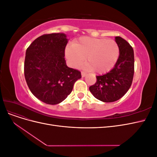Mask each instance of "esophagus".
Wrapping results in <instances>:
<instances>
[{"label":"esophagus","mask_w":157,"mask_h":157,"mask_svg":"<svg viewBox=\"0 0 157 157\" xmlns=\"http://www.w3.org/2000/svg\"><path fill=\"white\" fill-rule=\"evenodd\" d=\"M86 74H87V73H86V72H84V71H82V72H81V75H82V77H84L86 75Z\"/></svg>","instance_id":"obj_1"}]
</instances>
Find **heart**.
Listing matches in <instances>:
<instances>
[{
  "label": "heart",
  "mask_w": 157,
  "mask_h": 157,
  "mask_svg": "<svg viewBox=\"0 0 157 157\" xmlns=\"http://www.w3.org/2000/svg\"><path fill=\"white\" fill-rule=\"evenodd\" d=\"M119 47L115 41L106 39L82 37L69 44L65 55L73 67H78L86 58V65L92 72L102 74L111 70L118 59Z\"/></svg>",
  "instance_id": "1"
}]
</instances>
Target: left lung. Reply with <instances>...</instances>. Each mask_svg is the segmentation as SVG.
Instances as JSON below:
<instances>
[{"instance_id": "1", "label": "left lung", "mask_w": 157, "mask_h": 157, "mask_svg": "<svg viewBox=\"0 0 157 157\" xmlns=\"http://www.w3.org/2000/svg\"><path fill=\"white\" fill-rule=\"evenodd\" d=\"M115 41L119 47L120 54L113 69L101 76L89 90L93 96L103 102L118 100L130 88L134 74V54L131 45L121 36Z\"/></svg>"}]
</instances>
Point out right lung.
Segmentation results:
<instances>
[{
    "instance_id": "obj_1",
    "label": "right lung",
    "mask_w": 157,
    "mask_h": 157,
    "mask_svg": "<svg viewBox=\"0 0 157 157\" xmlns=\"http://www.w3.org/2000/svg\"><path fill=\"white\" fill-rule=\"evenodd\" d=\"M67 39L63 33L38 37L26 50L24 75L32 94L45 103L63 101L81 78L79 71L68 67L65 59Z\"/></svg>"
}]
</instances>
